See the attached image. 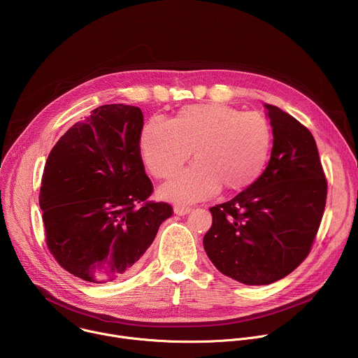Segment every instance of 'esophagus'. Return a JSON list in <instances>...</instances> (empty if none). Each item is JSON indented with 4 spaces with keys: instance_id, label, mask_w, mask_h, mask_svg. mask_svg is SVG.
Here are the masks:
<instances>
[{
    "instance_id": "34e87169",
    "label": "esophagus",
    "mask_w": 358,
    "mask_h": 358,
    "mask_svg": "<svg viewBox=\"0 0 358 358\" xmlns=\"http://www.w3.org/2000/svg\"><path fill=\"white\" fill-rule=\"evenodd\" d=\"M189 211H191L189 207H180V206H176V207H174V214H176V215H180V217H184V215L189 214Z\"/></svg>"
}]
</instances>
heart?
Listing matches in <instances>:
<instances>
[{
	"label": "heart",
	"instance_id": "b5f03b06",
	"mask_svg": "<svg viewBox=\"0 0 358 358\" xmlns=\"http://www.w3.org/2000/svg\"><path fill=\"white\" fill-rule=\"evenodd\" d=\"M272 129L258 113L221 103L188 105L170 120L151 119L141 130L140 151L156 178L174 176L192 151L195 164L160 188L178 203L207 199L220 188L236 192L257 181L269 160Z\"/></svg>",
	"mask_w": 358,
	"mask_h": 358
}]
</instances>
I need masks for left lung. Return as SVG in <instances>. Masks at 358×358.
<instances>
[{
	"label": "left lung",
	"instance_id": "obj_1",
	"mask_svg": "<svg viewBox=\"0 0 358 358\" xmlns=\"http://www.w3.org/2000/svg\"><path fill=\"white\" fill-rule=\"evenodd\" d=\"M273 147L250 187L210 208L203 249L214 266L243 285H271L308 257L327 196V181L312 133L293 116L265 103Z\"/></svg>",
	"mask_w": 358,
	"mask_h": 358
}]
</instances>
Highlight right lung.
Listing matches in <instances>:
<instances>
[{
  "label": "right lung",
  "mask_w": 358,
  "mask_h": 358,
  "mask_svg": "<svg viewBox=\"0 0 358 358\" xmlns=\"http://www.w3.org/2000/svg\"><path fill=\"white\" fill-rule=\"evenodd\" d=\"M143 113L103 105L50 150L39 192L46 245L69 273L108 283L133 273L173 208L145 201Z\"/></svg>",
  "instance_id": "1"
}]
</instances>
